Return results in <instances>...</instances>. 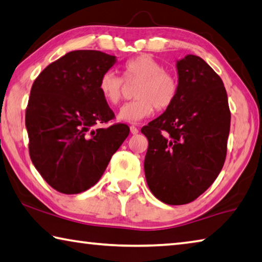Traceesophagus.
<instances>
[{
    "label": "esophagus",
    "instance_id": "obj_1",
    "mask_svg": "<svg viewBox=\"0 0 262 262\" xmlns=\"http://www.w3.org/2000/svg\"><path fill=\"white\" fill-rule=\"evenodd\" d=\"M129 128H130V133H132L133 135H136V134H139V128H136L135 126H130Z\"/></svg>",
    "mask_w": 262,
    "mask_h": 262
}]
</instances>
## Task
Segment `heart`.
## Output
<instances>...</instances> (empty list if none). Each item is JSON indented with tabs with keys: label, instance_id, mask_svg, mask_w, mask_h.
Here are the masks:
<instances>
[{
	"label": "heart",
	"instance_id": "heart-1",
	"mask_svg": "<svg viewBox=\"0 0 262 262\" xmlns=\"http://www.w3.org/2000/svg\"><path fill=\"white\" fill-rule=\"evenodd\" d=\"M126 82H139L135 100L125 104L118 112V120L137 123L151 115L155 107L164 111L170 107L178 92L173 75L164 70L163 64L150 54H141L123 64ZM123 79L113 72H106L99 79L98 90L106 103L118 105L123 95Z\"/></svg>",
	"mask_w": 262,
	"mask_h": 262
}]
</instances>
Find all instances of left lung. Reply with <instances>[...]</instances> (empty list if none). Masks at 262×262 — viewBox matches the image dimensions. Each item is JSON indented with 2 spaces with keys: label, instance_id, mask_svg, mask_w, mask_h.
<instances>
[{
  "label": "left lung",
  "instance_id": "1",
  "mask_svg": "<svg viewBox=\"0 0 262 262\" xmlns=\"http://www.w3.org/2000/svg\"><path fill=\"white\" fill-rule=\"evenodd\" d=\"M176 66L173 104L141 129L149 141L147 184L171 206L192 202L214 183L227 156L231 120L224 84L205 60L188 54Z\"/></svg>",
  "mask_w": 262,
  "mask_h": 262
}]
</instances>
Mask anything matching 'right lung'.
<instances>
[{"instance_id":"right-lung-1","label":"right lung","mask_w":262,"mask_h":262,"mask_svg":"<svg viewBox=\"0 0 262 262\" xmlns=\"http://www.w3.org/2000/svg\"><path fill=\"white\" fill-rule=\"evenodd\" d=\"M117 63L99 51H73L42 70L31 89L25 114L30 157L46 183L63 194H78L98 183L113 154L129 135L117 123L98 83Z\"/></svg>"}]
</instances>
